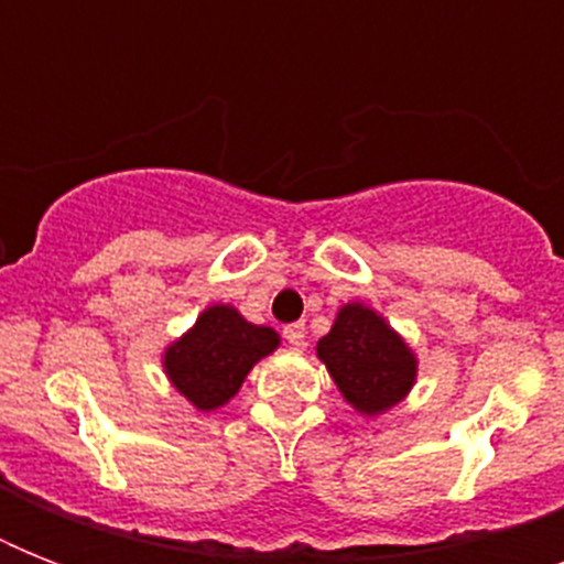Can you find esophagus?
Returning <instances> with one entry per match:
<instances>
[{
  "label": "esophagus",
  "mask_w": 564,
  "mask_h": 564,
  "mask_svg": "<svg viewBox=\"0 0 564 564\" xmlns=\"http://www.w3.org/2000/svg\"><path fill=\"white\" fill-rule=\"evenodd\" d=\"M283 339L290 345H304V325H301V322H292V325L283 327Z\"/></svg>",
  "instance_id": "obj_1"
}]
</instances>
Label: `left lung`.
Listing matches in <instances>:
<instances>
[{"label": "left lung", "mask_w": 564, "mask_h": 564, "mask_svg": "<svg viewBox=\"0 0 564 564\" xmlns=\"http://www.w3.org/2000/svg\"><path fill=\"white\" fill-rule=\"evenodd\" d=\"M345 401L362 415L389 410L415 383V357L401 336L362 304H345L316 345Z\"/></svg>", "instance_id": "left-lung-1"}]
</instances>
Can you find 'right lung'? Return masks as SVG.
Wrapping results in <instances>:
<instances>
[{"label":"right lung","mask_w":564,"mask_h":564,"mask_svg":"<svg viewBox=\"0 0 564 564\" xmlns=\"http://www.w3.org/2000/svg\"><path fill=\"white\" fill-rule=\"evenodd\" d=\"M272 327L251 325L234 307L213 304L198 316L195 327L172 343L163 369L195 410H219L239 392L246 375L278 348Z\"/></svg>","instance_id":"right-lung-1"}]
</instances>
